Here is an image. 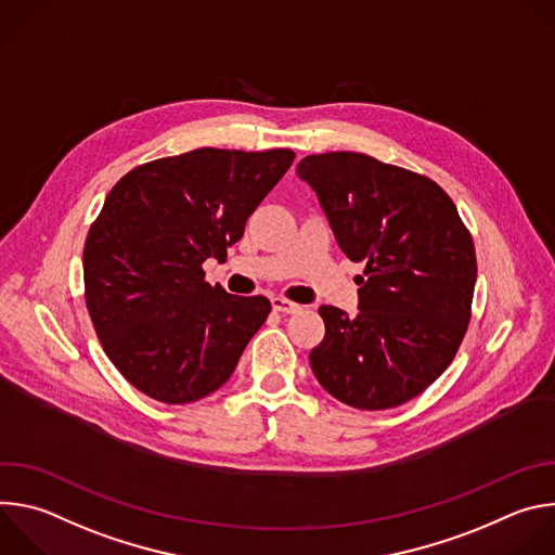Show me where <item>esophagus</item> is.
<instances>
[{
  "label": "esophagus",
  "mask_w": 555,
  "mask_h": 555,
  "mask_svg": "<svg viewBox=\"0 0 555 555\" xmlns=\"http://www.w3.org/2000/svg\"><path fill=\"white\" fill-rule=\"evenodd\" d=\"M272 309L274 311H281V313H298L302 307L292 302V300H285V298H272Z\"/></svg>",
  "instance_id": "1"
}]
</instances>
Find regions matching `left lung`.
Returning a JSON list of instances; mask_svg holds the SVG:
<instances>
[{"label": "left lung", "mask_w": 555, "mask_h": 555, "mask_svg": "<svg viewBox=\"0 0 555 555\" xmlns=\"http://www.w3.org/2000/svg\"><path fill=\"white\" fill-rule=\"evenodd\" d=\"M311 186L340 250L364 263L358 313L323 305V343L309 364L321 386L360 411L395 409L452 362L477 283V255L446 191L356 151L307 155Z\"/></svg>", "instance_id": "8db88e82"}]
</instances>
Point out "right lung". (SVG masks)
Segmentation results:
<instances>
[{
  "instance_id": "obj_1",
  "label": "right lung",
  "mask_w": 555,
  "mask_h": 555,
  "mask_svg": "<svg viewBox=\"0 0 555 555\" xmlns=\"http://www.w3.org/2000/svg\"><path fill=\"white\" fill-rule=\"evenodd\" d=\"M294 151L195 149L129 171L105 197L86 250L96 336L129 384L165 404L206 398L232 375L272 309L204 281L225 261Z\"/></svg>"
}]
</instances>
